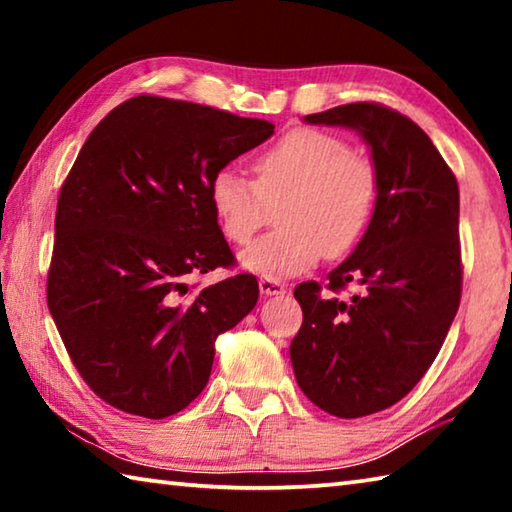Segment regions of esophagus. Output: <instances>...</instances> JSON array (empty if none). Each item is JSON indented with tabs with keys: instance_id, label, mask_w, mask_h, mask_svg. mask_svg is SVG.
I'll return each instance as SVG.
<instances>
[{
	"instance_id": "34e87169",
	"label": "esophagus",
	"mask_w": 512,
	"mask_h": 512,
	"mask_svg": "<svg viewBox=\"0 0 512 512\" xmlns=\"http://www.w3.org/2000/svg\"><path fill=\"white\" fill-rule=\"evenodd\" d=\"M259 291L264 296H280V293H284V284L280 280H273V277H259Z\"/></svg>"
}]
</instances>
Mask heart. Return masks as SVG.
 <instances>
[{
  "instance_id": "b5f03b06",
  "label": "heart",
  "mask_w": 512,
  "mask_h": 512,
  "mask_svg": "<svg viewBox=\"0 0 512 512\" xmlns=\"http://www.w3.org/2000/svg\"><path fill=\"white\" fill-rule=\"evenodd\" d=\"M255 180L223 167L210 180V205L230 244L244 246L277 210L280 230L241 253V264L264 277L309 271L320 257H343L372 221L379 173L366 153L341 135L298 128L253 158Z\"/></svg>"
}]
</instances>
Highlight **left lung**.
Instances as JSON below:
<instances>
[{"label":"left lung","mask_w":512,"mask_h":512,"mask_svg":"<svg viewBox=\"0 0 512 512\" xmlns=\"http://www.w3.org/2000/svg\"><path fill=\"white\" fill-rule=\"evenodd\" d=\"M305 121L359 131L379 173L375 214L354 253L325 287L309 280L293 291L298 386L336 418H363L411 393L452 327L463 287L458 183L429 135L381 103H345ZM350 283L358 291L341 299Z\"/></svg>","instance_id":"left-lung-1"}]
</instances>
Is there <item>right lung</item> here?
Returning a JSON list of instances; mask_svg holds the SVG:
<instances>
[{
    "label": "right lung",
    "instance_id": "add662e5",
    "mask_svg": "<svg viewBox=\"0 0 512 512\" xmlns=\"http://www.w3.org/2000/svg\"><path fill=\"white\" fill-rule=\"evenodd\" d=\"M273 124L140 94L99 121L60 187L47 305L85 384L115 409L162 420L207 384L216 336L257 305L255 275L192 293L235 264L210 180Z\"/></svg>",
    "mask_w": 512,
    "mask_h": 512
}]
</instances>
